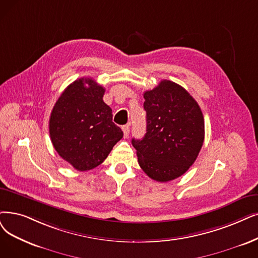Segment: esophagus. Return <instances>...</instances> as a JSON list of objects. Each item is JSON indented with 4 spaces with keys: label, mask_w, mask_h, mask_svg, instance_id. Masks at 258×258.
Segmentation results:
<instances>
[{
    "label": "esophagus",
    "mask_w": 258,
    "mask_h": 258,
    "mask_svg": "<svg viewBox=\"0 0 258 258\" xmlns=\"http://www.w3.org/2000/svg\"><path fill=\"white\" fill-rule=\"evenodd\" d=\"M122 132H123V138H128L129 137V133H130V128L129 125H125L122 126Z\"/></svg>",
    "instance_id": "34e87169"
}]
</instances>
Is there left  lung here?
I'll use <instances>...</instances> for the list:
<instances>
[{
	"instance_id": "obj_1",
	"label": "left lung",
	"mask_w": 258,
	"mask_h": 258,
	"mask_svg": "<svg viewBox=\"0 0 258 258\" xmlns=\"http://www.w3.org/2000/svg\"><path fill=\"white\" fill-rule=\"evenodd\" d=\"M146 133L132 139L138 161L158 182L177 179L197 159L204 141V118L192 96L180 85L162 80L144 93Z\"/></svg>"
}]
</instances>
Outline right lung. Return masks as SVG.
<instances>
[{
	"mask_svg": "<svg viewBox=\"0 0 258 258\" xmlns=\"http://www.w3.org/2000/svg\"><path fill=\"white\" fill-rule=\"evenodd\" d=\"M105 89L92 78L75 80L50 113L49 136L59 156L79 171L97 167L122 138L102 100Z\"/></svg>",
	"mask_w": 258,
	"mask_h": 258,
	"instance_id": "right-lung-1",
	"label": "right lung"
}]
</instances>
